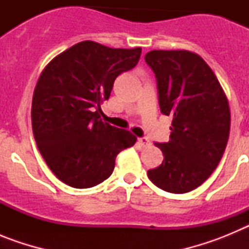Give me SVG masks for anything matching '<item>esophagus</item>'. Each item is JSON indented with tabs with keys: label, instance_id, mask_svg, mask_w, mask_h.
<instances>
[{
	"label": "esophagus",
	"instance_id": "obj_1",
	"mask_svg": "<svg viewBox=\"0 0 249 249\" xmlns=\"http://www.w3.org/2000/svg\"><path fill=\"white\" fill-rule=\"evenodd\" d=\"M137 142H138V144H141V146H142V147L149 146V140H148V138H146V137L138 138Z\"/></svg>",
	"mask_w": 249,
	"mask_h": 249
}]
</instances>
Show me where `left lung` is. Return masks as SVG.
Masks as SVG:
<instances>
[{
	"label": "left lung",
	"mask_w": 249,
	"mask_h": 249,
	"mask_svg": "<svg viewBox=\"0 0 249 249\" xmlns=\"http://www.w3.org/2000/svg\"><path fill=\"white\" fill-rule=\"evenodd\" d=\"M144 59L156 74L160 112L173 117L168 142L155 144L163 162L147 175L160 190L187 193L212 175L223 156L231 128L228 100L197 53L155 50Z\"/></svg>",
	"instance_id": "left-lung-1"
}]
</instances>
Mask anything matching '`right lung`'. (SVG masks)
<instances>
[{"mask_svg":"<svg viewBox=\"0 0 249 249\" xmlns=\"http://www.w3.org/2000/svg\"><path fill=\"white\" fill-rule=\"evenodd\" d=\"M142 48H109L83 41L45 67L32 98V129L43 160L73 188L97 186L113 172L122 149L136 143L129 131L100 118L114 80L140 61Z\"/></svg>","mask_w":249,"mask_h":249,"instance_id":"add662e5","label":"right lung"}]
</instances>
